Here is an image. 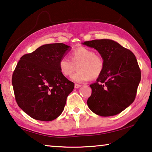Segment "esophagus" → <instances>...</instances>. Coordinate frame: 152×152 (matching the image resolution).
<instances>
[{
	"mask_svg": "<svg viewBox=\"0 0 152 152\" xmlns=\"http://www.w3.org/2000/svg\"><path fill=\"white\" fill-rule=\"evenodd\" d=\"M80 87H81V85H78V84H75V85H74V87H75L76 89H78V88Z\"/></svg>",
	"mask_w": 152,
	"mask_h": 152,
	"instance_id": "obj_1",
	"label": "esophagus"
}]
</instances>
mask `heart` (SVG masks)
Returning a JSON list of instances; mask_svg holds the SVG:
<instances>
[{
	"label": "heart",
	"mask_w": 152,
	"mask_h": 152,
	"mask_svg": "<svg viewBox=\"0 0 152 152\" xmlns=\"http://www.w3.org/2000/svg\"><path fill=\"white\" fill-rule=\"evenodd\" d=\"M69 58L62 57L58 62V68L63 76H71L74 82L83 83L89 79L94 80L101 75L104 68V60L91 49L78 47L69 54ZM77 67H76L75 66Z\"/></svg>",
	"instance_id": "b5f03b06"
}]
</instances>
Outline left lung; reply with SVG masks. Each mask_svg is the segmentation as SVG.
I'll return each mask as SVG.
<instances>
[{
  "mask_svg": "<svg viewBox=\"0 0 152 152\" xmlns=\"http://www.w3.org/2000/svg\"><path fill=\"white\" fill-rule=\"evenodd\" d=\"M94 48L104 60V71L90 85L91 95L87 105L102 117L113 116L125 110L136 98L141 72L135 55L111 39H95L83 43Z\"/></svg>",
  "mask_w": 152,
  "mask_h": 152,
  "instance_id": "obj_1",
  "label": "left lung"
}]
</instances>
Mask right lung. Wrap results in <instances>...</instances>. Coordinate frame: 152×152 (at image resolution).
Wrapping results in <instances>:
<instances>
[{"label": "right lung", "mask_w": 152, "mask_h": 152, "mask_svg": "<svg viewBox=\"0 0 152 152\" xmlns=\"http://www.w3.org/2000/svg\"><path fill=\"white\" fill-rule=\"evenodd\" d=\"M70 46L45 44L20 58L12 75L15 98L32 118L53 121L61 114L74 83L60 72L59 60Z\"/></svg>", "instance_id": "add662e5"}]
</instances>
